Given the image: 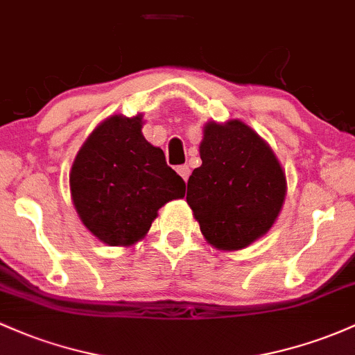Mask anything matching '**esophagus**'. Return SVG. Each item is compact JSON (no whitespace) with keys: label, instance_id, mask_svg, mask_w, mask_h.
<instances>
[{"label":"esophagus","instance_id":"obj_1","mask_svg":"<svg viewBox=\"0 0 355 355\" xmlns=\"http://www.w3.org/2000/svg\"><path fill=\"white\" fill-rule=\"evenodd\" d=\"M177 173L180 175L182 178H184V182H187V180H189V177H190V168L187 165H182V166H178V168H177Z\"/></svg>","mask_w":355,"mask_h":355}]
</instances>
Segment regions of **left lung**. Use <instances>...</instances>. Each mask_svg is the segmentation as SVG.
Instances as JSON below:
<instances>
[{"mask_svg": "<svg viewBox=\"0 0 355 355\" xmlns=\"http://www.w3.org/2000/svg\"><path fill=\"white\" fill-rule=\"evenodd\" d=\"M202 165L187 184V204L210 246L241 251L272 227L286 197V175L275 151L241 119L209 121Z\"/></svg>", "mask_w": 355, "mask_h": 355, "instance_id": "8db88e82", "label": "left lung"}]
</instances>
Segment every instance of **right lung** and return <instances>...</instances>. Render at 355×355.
I'll list each match as a JSON object with an SVG mask.
<instances>
[{"instance_id":"1","label":"right lung","mask_w":355,"mask_h":355,"mask_svg":"<svg viewBox=\"0 0 355 355\" xmlns=\"http://www.w3.org/2000/svg\"><path fill=\"white\" fill-rule=\"evenodd\" d=\"M143 114L109 116L89 135L69 173L79 219L101 243L128 248L148 234L166 202L185 196V182L143 136Z\"/></svg>"}]
</instances>
